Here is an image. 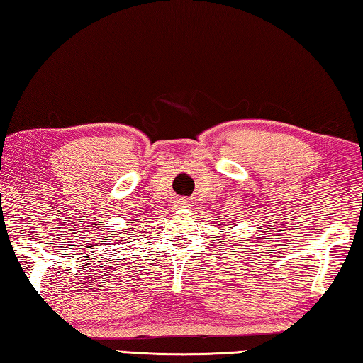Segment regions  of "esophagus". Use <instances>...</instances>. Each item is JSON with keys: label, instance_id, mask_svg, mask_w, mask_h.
<instances>
[{"label": "esophagus", "instance_id": "34e87169", "mask_svg": "<svg viewBox=\"0 0 363 363\" xmlns=\"http://www.w3.org/2000/svg\"><path fill=\"white\" fill-rule=\"evenodd\" d=\"M178 204H180V207H189V204H191V201H189V199H180V201H178Z\"/></svg>", "mask_w": 363, "mask_h": 363}]
</instances>
